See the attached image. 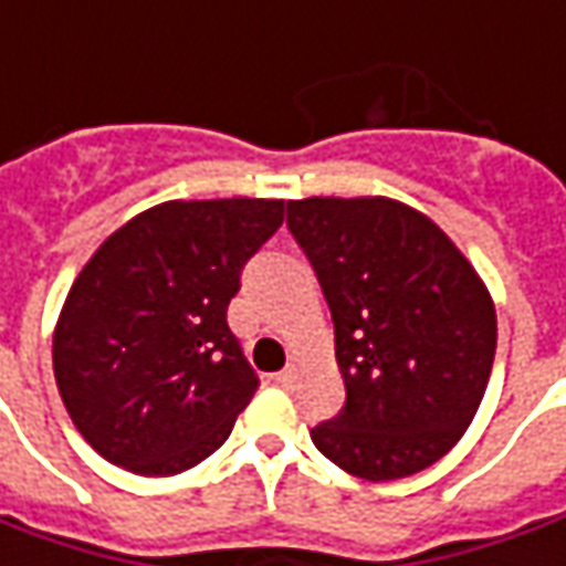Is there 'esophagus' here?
Wrapping results in <instances>:
<instances>
[{"mask_svg": "<svg viewBox=\"0 0 566 566\" xmlns=\"http://www.w3.org/2000/svg\"><path fill=\"white\" fill-rule=\"evenodd\" d=\"M297 378H300L297 365H287L284 371H279V384H282V387H294V384H297Z\"/></svg>", "mask_w": 566, "mask_h": 566, "instance_id": "obj_1", "label": "esophagus"}]
</instances>
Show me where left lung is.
Instances as JSON below:
<instances>
[{"label":"left lung","mask_w":566,"mask_h":566,"mask_svg":"<svg viewBox=\"0 0 566 566\" xmlns=\"http://www.w3.org/2000/svg\"><path fill=\"white\" fill-rule=\"evenodd\" d=\"M334 322L347 402L315 449L371 483L418 474L459 443L486 394L495 306L449 234L390 198L287 201Z\"/></svg>","instance_id":"1"}]
</instances>
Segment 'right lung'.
<instances>
[{
	"mask_svg": "<svg viewBox=\"0 0 566 566\" xmlns=\"http://www.w3.org/2000/svg\"><path fill=\"white\" fill-rule=\"evenodd\" d=\"M284 201H167L107 238L57 315V394L111 464L172 476L229 440L260 378L226 322Z\"/></svg>",
	"mask_w": 566,
	"mask_h": 566,
	"instance_id": "1",
	"label": "right lung"
}]
</instances>
